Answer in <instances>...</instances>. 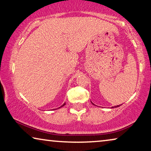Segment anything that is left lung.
<instances>
[{
    "mask_svg": "<svg viewBox=\"0 0 151 151\" xmlns=\"http://www.w3.org/2000/svg\"><path fill=\"white\" fill-rule=\"evenodd\" d=\"M92 104H93V103H92ZM93 105H94V104H93ZM117 106H119V105H117V106H114V107H117ZM114 107H113H113L112 108H114Z\"/></svg>",
    "mask_w": 151,
    "mask_h": 151,
    "instance_id": "obj_1",
    "label": "left lung"
}]
</instances>
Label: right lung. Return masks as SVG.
<instances>
[{
  "label": "right lung",
  "instance_id": "1",
  "mask_svg": "<svg viewBox=\"0 0 151 151\" xmlns=\"http://www.w3.org/2000/svg\"><path fill=\"white\" fill-rule=\"evenodd\" d=\"M65 105V103H64V104H63V105L62 106H60V107H59V108H61V107H62V106H64Z\"/></svg>",
  "mask_w": 151,
  "mask_h": 151
}]
</instances>
